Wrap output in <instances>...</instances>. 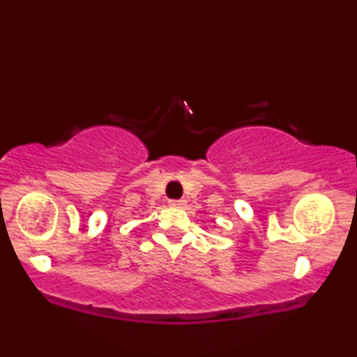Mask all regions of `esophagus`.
Here are the masks:
<instances>
[{"label":"esophagus","mask_w":357,"mask_h":357,"mask_svg":"<svg viewBox=\"0 0 357 357\" xmlns=\"http://www.w3.org/2000/svg\"><path fill=\"white\" fill-rule=\"evenodd\" d=\"M172 208H183L185 206V199H172V202L169 203Z\"/></svg>","instance_id":"1"}]
</instances>
